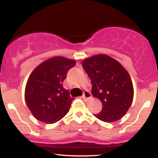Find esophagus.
Masks as SVG:
<instances>
[{"label": "esophagus", "mask_w": 158, "mask_h": 158, "mask_svg": "<svg viewBox=\"0 0 158 158\" xmlns=\"http://www.w3.org/2000/svg\"><path fill=\"white\" fill-rule=\"evenodd\" d=\"M83 99H85V100H88V99H90V98H91V94L88 90H85L84 92V94H83V96H82Z\"/></svg>", "instance_id": "1"}]
</instances>
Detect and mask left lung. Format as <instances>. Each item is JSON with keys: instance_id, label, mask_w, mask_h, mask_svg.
Here are the masks:
<instances>
[{"instance_id": "obj_1", "label": "left lung", "mask_w": 158, "mask_h": 158, "mask_svg": "<svg viewBox=\"0 0 158 158\" xmlns=\"http://www.w3.org/2000/svg\"><path fill=\"white\" fill-rule=\"evenodd\" d=\"M81 65L91 81L92 95L102 104V111L94 116L106 123L120 119L134 98L133 83L126 68L106 54L86 58Z\"/></svg>"}]
</instances>
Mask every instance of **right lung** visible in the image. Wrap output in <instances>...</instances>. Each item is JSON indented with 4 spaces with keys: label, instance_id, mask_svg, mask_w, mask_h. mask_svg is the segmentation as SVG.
Segmentation results:
<instances>
[{
    "label": "right lung",
    "instance_id": "right-lung-1",
    "mask_svg": "<svg viewBox=\"0 0 158 158\" xmlns=\"http://www.w3.org/2000/svg\"><path fill=\"white\" fill-rule=\"evenodd\" d=\"M77 61L63 56H54L41 62L27 79L24 98L33 117L52 124L68 114L74 98L63 88L69 69Z\"/></svg>",
    "mask_w": 158,
    "mask_h": 158
}]
</instances>
